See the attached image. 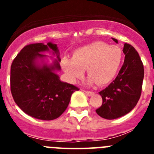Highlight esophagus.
<instances>
[{
	"label": "esophagus",
	"instance_id": "34e87169",
	"mask_svg": "<svg viewBox=\"0 0 154 154\" xmlns=\"http://www.w3.org/2000/svg\"><path fill=\"white\" fill-rule=\"evenodd\" d=\"M84 92H85V93L86 94V95L88 96H92V95H93V94H94V92H90V91H84Z\"/></svg>",
	"mask_w": 154,
	"mask_h": 154
}]
</instances>
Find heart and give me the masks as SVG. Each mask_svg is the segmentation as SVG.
<instances>
[{"instance_id": "b5f03b06", "label": "heart", "mask_w": 154, "mask_h": 154, "mask_svg": "<svg viewBox=\"0 0 154 154\" xmlns=\"http://www.w3.org/2000/svg\"><path fill=\"white\" fill-rule=\"evenodd\" d=\"M123 59V52L118 46H109L103 42H93L76 50L72 59L65 58L62 66L71 83H75L86 70L88 84L96 82L106 85L117 74Z\"/></svg>"}]
</instances>
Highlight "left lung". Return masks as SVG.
<instances>
[{"mask_svg": "<svg viewBox=\"0 0 154 154\" xmlns=\"http://www.w3.org/2000/svg\"><path fill=\"white\" fill-rule=\"evenodd\" d=\"M112 40L118 43L116 39ZM123 53L124 62L116 78L99 92L103 104L96 112L104 119H117L129 113L140 97L144 77L143 62L131 45L125 43Z\"/></svg>", "mask_w": 154, "mask_h": 154, "instance_id": "8db88e82", "label": "left lung"}]
</instances>
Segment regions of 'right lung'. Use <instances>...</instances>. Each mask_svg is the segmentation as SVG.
I'll return each instance as SVG.
<instances>
[{
	"label": "right lung",
	"instance_id": "obj_1",
	"mask_svg": "<svg viewBox=\"0 0 154 154\" xmlns=\"http://www.w3.org/2000/svg\"><path fill=\"white\" fill-rule=\"evenodd\" d=\"M50 50L57 59L48 65L42 52ZM60 61L57 45L51 42L26 45L14 59L11 91L16 104L28 116L42 120L57 119L67 109L73 92L79 90L60 80L56 74L61 69Z\"/></svg>",
	"mask_w": 154,
	"mask_h": 154
}]
</instances>
